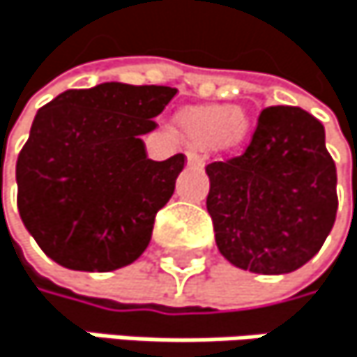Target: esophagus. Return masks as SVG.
Returning a JSON list of instances; mask_svg holds the SVG:
<instances>
[{
  "label": "esophagus",
  "mask_w": 357,
  "mask_h": 357,
  "mask_svg": "<svg viewBox=\"0 0 357 357\" xmlns=\"http://www.w3.org/2000/svg\"><path fill=\"white\" fill-rule=\"evenodd\" d=\"M188 165L192 167H203V156L197 150H188Z\"/></svg>",
  "instance_id": "1"
}]
</instances>
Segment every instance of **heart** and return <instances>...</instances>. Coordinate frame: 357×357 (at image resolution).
Segmentation results:
<instances>
[{
	"label": "heart",
	"instance_id": "heart-1",
	"mask_svg": "<svg viewBox=\"0 0 357 357\" xmlns=\"http://www.w3.org/2000/svg\"><path fill=\"white\" fill-rule=\"evenodd\" d=\"M182 129L201 144H213L215 148H233L248 135V118L241 109L213 105L192 107L180 114Z\"/></svg>",
	"mask_w": 357,
	"mask_h": 357
}]
</instances>
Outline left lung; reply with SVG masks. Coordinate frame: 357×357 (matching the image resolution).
<instances>
[{"instance_id": "1", "label": "left lung", "mask_w": 357, "mask_h": 357, "mask_svg": "<svg viewBox=\"0 0 357 357\" xmlns=\"http://www.w3.org/2000/svg\"><path fill=\"white\" fill-rule=\"evenodd\" d=\"M205 171L218 250L243 271L292 273L333 231L337 167L321 122L301 107H264L245 150Z\"/></svg>"}]
</instances>
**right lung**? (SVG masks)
Instances as JSON below:
<instances>
[{"mask_svg":"<svg viewBox=\"0 0 357 357\" xmlns=\"http://www.w3.org/2000/svg\"><path fill=\"white\" fill-rule=\"evenodd\" d=\"M175 95L171 86L105 82L40 107L16 160V205L46 256L103 273L144 254L186 156L150 160L142 135Z\"/></svg>","mask_w":357,"mask_h":357,"instance_id":"right-lung-1","label":"right lung"}]
</instances>
